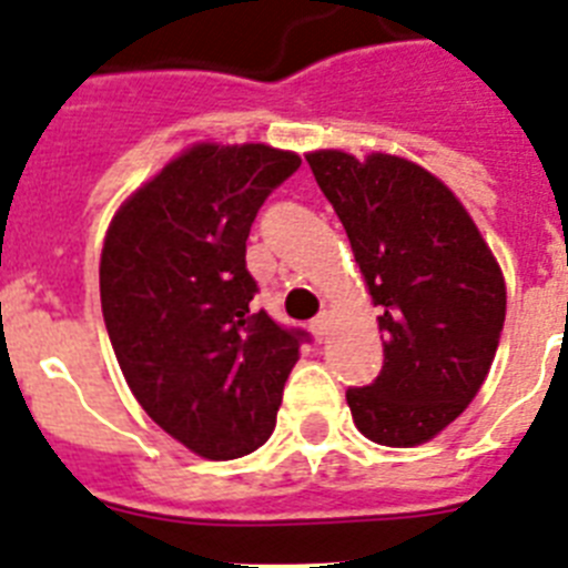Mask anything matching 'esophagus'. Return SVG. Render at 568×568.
Wrapping results in <instances>:
<instances>
[{"label":"esophagus","instance_id":"34e87169","mask_svg":"<svg viewBox=\"0 0 568 568\" xmlns=\"http://www.w3.org/2000/svg\"><path fill=\"white\" fill-rule=\"evenodd\" d=\"M327 331H331V316H327V313H322V316H316L310 322V333L316 336V342H324V338H327Z\"/></svg>","mask_w":568,"mask_h":568}]
</instances>
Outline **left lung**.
I'll return each mask as SVG.
<instances>
[{"label":"left lung","instance_id":"obj_1","mask_svg":"<svg viewBox=\"0 0 568 568\" xmlns=\"http://www.w3.org/2000/svg\"><path fill=\"white\" fill-rule=\"evenodd\" d=\"M307 163L382 310L385 362L347 387L353 423L390 448L428 443L486 382L506 322L500 266L454 192L410 160L322 149Z\"/></svg>","mask_w":568,"mask_h":568}]
</instances>
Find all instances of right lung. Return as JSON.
<instances>
[{
  "mask_svg": "<svg viewBox=\"0 0 568 568\" xmlns=\"http://www.w3.org/2000/svg\"><path fill=\"white\" fill-rule=\"evenodd\" d=\"M302 158L197 143L123 203L105 232L100 302L134 399L206 459L270 439L307 333L250 310V226Z\"/></svg>",
  "mask_w": 568,
  "mask_h": 568,
  "instance_id": "add662e5",
  "label": "right lung"
}]
</instances>
